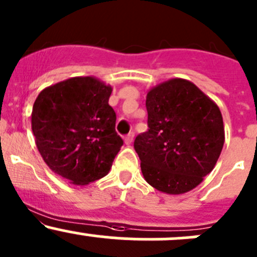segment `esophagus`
Returning a JSON list of instances; mask_svg holds the SVG:
<instances>
[{"label": "esophagus", "instance_id": "34e87169", "mask_svg": "<svg viewBox=\"0 0 257 257\" xmlns=\"http://www.w3.org/2000/svg\"><path fill=\"white\" fill-rule=\"evenodd\" d=\"M133 140H134V133H133V132H131L128 136H125V138H124V143H125L126 145H131L132 143H133Z\"/></svg>", "mask_w": 257, "mask_h": 257}]
</instances>
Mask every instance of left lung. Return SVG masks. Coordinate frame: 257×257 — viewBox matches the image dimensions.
<instances>
[{"label":"left lung","mask_w":257,"mask_h":257,"mask_svg":"<svg viewBox=\"0 0 257 257\" xmlns=\"http://www.w3.org/2000/svg\"><path fill=\"white\" fill-rule=\"evenodd\" d=\"M145 104L149 131L134 142L143 176L160 192H190L214 169L223 149L219 107L178 77L154 86Z\"/></svg>","instance_id":"left-lung-1"}]
</instances>
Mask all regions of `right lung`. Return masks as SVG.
<instances>
[{"mask_svg": "<svg viewBox=\"0 0 257 257\" xmlns=\"http://www.w3.org/2000/svg\"><path fill=\"white\" fill-rule=\"evenodd\" d=\"M112 90L94 76H76L44 88L34 102L38 150L51 171L70 183L85 186L106 176L123 145L108 104Z\"/></svg>", "mask_w": 257, "mask_h": 257, "instance_id": "obj_1", "label": "right lung"}]
</instances>
